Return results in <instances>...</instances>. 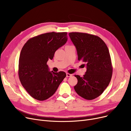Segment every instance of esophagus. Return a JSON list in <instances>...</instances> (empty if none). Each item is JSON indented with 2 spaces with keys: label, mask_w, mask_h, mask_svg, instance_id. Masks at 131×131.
Returning a JSON list of instances; mask_svg holds the SVG:
<instances>
[{
  "label": "esophagus",
  "mask_w": 131,
  "mask_h": 131,
  "mask_svg": "<svg viewBox=\"0 0 131 131\" xmlns=\"http://www.w3.org/2000/svg\"><path fill=\"white\" fill-rule=\"evenodd\" d=\"M72 75V74H70V73H66V77H71Z\"/></svg>",
  "instance_id": "obj_1"
}]
</instances>
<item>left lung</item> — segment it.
Here are the masks:
<instances>
[{
  "mask_svg": "<svg viewBox=\"0 0 131 131\" xmlns=\"http://www.w3.org/2000/svg\"><path fill=\"white\" fill-rule=\"evenodd\" d=\"M69 36L77 49L78 60L85 63L86 67L83 77L75 75L78 83L74 90L82 98L94 99L104 91L112 79L113 67L108 48L100 38L92 34L71 32Z\"/></svg>",
  "mask_w": 131,
  "mask_h": 131,
  "instance_id": "obj_1",
  "label": "left lung"
}]
</instances>
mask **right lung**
I'll list each match as a JSON object with an SVG mask.
<instances>
[{"instance_id":"obj_1","label":"right lung","mask_w":131,"mask_h":131,"mask_svg":"<svg viewBox=\"0 0 131 131\" xmlns=\"http://www.w3.org/2000/svg\"><path fill=\"white\" fill-rule=\"evenodd\" d=\"M67 34L52 32L40 34L30 39L23 47L19 58V79L33 98L43 101L50 98L66 77L64 72H50L47 63L66 43Z\"/></svg>"}]
</instances>
